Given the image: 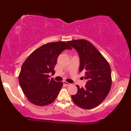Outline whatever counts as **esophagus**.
Listing matches in <instances>:
<instances>
[{"label": "esophagus", "instance_id": "esophagus-1", "mask_svg": "<svg viewBox=\"0 0 131 131\" xmlns=\"http://www.w3.org/2000/svg\"><path fill=\"white\" fill-rule=\"evenodd\" d=\"M63 83L64 85H66V86H69L71 85V84H70V83H69V82H68L66 81H63Z\"/></svg>", "mask_w": 131, "mask_h": 131}]
</instances>
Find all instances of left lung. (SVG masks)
Listing matches in <instances>:
<instances>
[{
	"mask_svg": "<svg viewBox=\"0 0 131 131\" xmlns=\"http://www.w3.org/2000/svg\"><path fill=\"white\" fill-rule=\"evenodd\" d=\"M78 51L80 58V72H85L87 82L85 87L77 85L78 92L71 95L73 102L84 109L99 106L106 99L112 85L109 63L93 44L86 40L68 42Z\"/></svg>",
	"mask_w": 131,
	"mask_h": 131,
	"instance_id": "left-lung-1",
	"label": "left lung"
}]
</instances>
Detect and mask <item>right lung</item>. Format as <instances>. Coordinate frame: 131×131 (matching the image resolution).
I'll return each instance as SVG.
<instances>
[{"instance_id": "1", "label": "right lung", "mask_w": 131, "mask_h": 131, "mask_svg": "<svg viewBox=\"0 0 131 131\" xmlns=\"http://www.w3.org/2000/svg\"><path fill=\"white\" fill-rule=\"evenodd\" d=\"M68 41H57L44 45L33 51L21 67L19 82L28 100L37 106L52 103L59 93L62 82L50 79L49 73L54 74V68L60 53L72 49Z\"/></svg>"}]
</instances>
